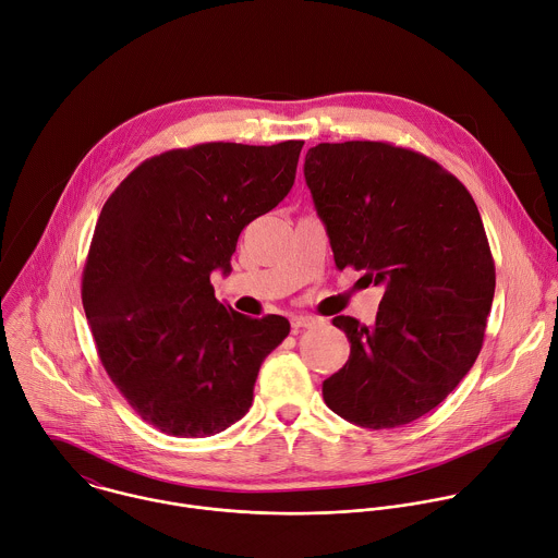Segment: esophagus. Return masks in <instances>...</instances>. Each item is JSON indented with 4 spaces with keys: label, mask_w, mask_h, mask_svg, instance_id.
I'll return each mask as SVG.
<instances>
[{
    "label": "esophagus",
    "mask_w": 558,
    "mask_h": 558,
    "mask_svg": "<svg viewBox=\"0 0 558 558\" xmlns=\"http://www.w3.org/2000/svg\"><path fill=\"white\" fill-rule=\"evenodd\" d=\"M315 324H317V319L311 317V315H293V317H291V328H293V332H300L302 328H313Z\"/></svg>",
    "instance_id": "esophagus-1"
}]
</instances>
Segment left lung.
I'll list each match as a JSON object with an SVG mask.
<instances>
[{
    "label": "left lung",
    "instance_id": "left-lung-1",
    "mask_svg": "<svg viewBox=\"0 0 558 558\" xmlns=\"http://www.w3.org/2000/svg\"><path fill=\"white\" fill-rule=\"evenodd\" d=\"M337 269L386 289L373 326L337 315L350 356L322 386L326 405L367 429L438 408L475 363L495 293L480 210L458 177L388 142L317 144L304 159Z\"/></svg>",
    "mask_w": 558,
    "mask_h": 558
}]
</instances>
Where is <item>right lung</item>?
I'll list each match as a JSON object with an SVG mask.
<instances>
[{
	"label": "right lung",
	"instance_id": "1",
	"mask_svg": "<svg viewBox=\"0 0 558 558\" xmlns=\"http://www.w3.org/2000/svg\"><path fill=\"white\" fill-rule=\"evenodd\" d=\"M302 140L208 142L142 161L98 217L83 269V308L109 379L155 429L215 436L254 401L287 317H247L215 298L247 223L295 181Z\"/></svg>",
	"mask_w": 558,
	"mask_h": 558
}]
</instances>
